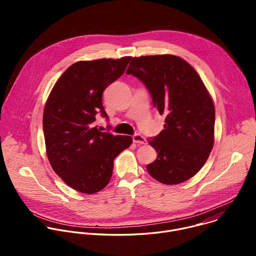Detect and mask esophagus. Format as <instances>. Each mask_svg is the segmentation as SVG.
Segmentation results:
<instances>
[{"label":"esophagus","instance_id":"esophagus-1","mask_svg":"<svg viewBox=\"0 0 256 256\" xmlns=\"http://www.w3.org/2000/svg\"><path fill=\"white\" fill-rule=\"evenodd\" d=\"M132 140H134V142H136V144H146V138H144L142 134H134V136H132Z\"/></svg>","mask_w":256,"mask_h":256}]
</instances>
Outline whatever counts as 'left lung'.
<instances>
[{
  "label": "left lung",
  "instance_id": "1",
  "mask_svg": "<svg viewBox=\"0 0 256 256\" xmlns=\"http://www.w3.org/2000/svg\"><path fill=\"white\" fill-rule=\"evenodd\" d=\"M126 74L140 79L165 116L164 130L149 140L156 160L149 174L172 186L194 176L206 162L214 142V106L196 70L172 54L132 58Z\"/></svg>",
  "mask_w": 256,
  "mask_h": 256
}]
</instances>
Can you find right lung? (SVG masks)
I'll return each instance as SVG.
<instances>
[{
  "label": "right lung",
  "instance_id": "obj_1",
  "mask_svg": "<svg viewBox=\"0 0 256 256\" xmlns=\"http://www.w3.org/2000/svg\"><path fill=\"white\" fill-rule=\"evenodd\" d=\"M132 56L80 60L54 84L44 106V134L54 171L75 190L92 194L110 181L114 160L132 142L94 126L96 114L108 116L102 93L126 70Z\"/></svg>",
  "mask_w": 256,
  "mask_h": 256
}]
</instances>
